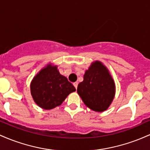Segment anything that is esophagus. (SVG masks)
I'll list each match as a JSON object with an SVG mask.
<instances>
[{"label": "esophagus", "instance_id": "esophagus-1", "mask_svg": "<svg viewBox=\"0 0 150 150\" xmlns=\"http://www.w3.org/2000/svg\"><path fill=\"white\" fill-rule=\"evenodd\" d=\"M73 84H74V86L76 89H77V86H78V82H74Z\"/></svg>", "mask_w": 150, "mask_h": 150}]
</instances>
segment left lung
Wrapping results in <instances>:
<instances>
[{"instance_id":"obj_1","label":"left lung","mask_w":150,"mask_h":150,"mask_svg":"<svg viewBox=\"0 0 150 150\" xmlns=\"http://www.w3.org/2000/svg\"><path fill=\"white\" fill-rule=\"evenodd\" d=\"M114 81L106 67L101 62H96L79 83L77 92L85 105L91 110L102 112L108 109L115 96Z\"/></svg>"}]
</instances>
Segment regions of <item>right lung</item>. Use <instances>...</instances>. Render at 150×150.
Here are the masks:
<instances>
[{"label": "right lung", "mask_w": 150, "mask_h": 150, "mask_svg": "<svg viewBox=\"0 0 150 150\" xmlns=\"http://www.w3.org/2000/svg\"><path fill=\"white\" fill-rule=\"evenodd\" d=\"M30 89L35 102L46 110L60 105L69 94L76 91L73 84L60 74L57 67L50 65L35 76Z\"/></svg>", "instance_id": "right-lung-1"}]
</instances>
